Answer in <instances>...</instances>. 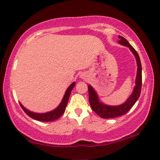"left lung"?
Listing matches in <instances>:
<instances>
[{
	"instance_id": "8db88e82",
	"label": "left lung",
	"mask_w": 160,
	"mask_h": 160,
	"mask_svg": "<svg viewBox=\"0 0 160 160\" xmlns=\"http://www.w3.org/2000/svg\"><path fill=\"white\" fill-rule=\"evenodd\" d=\"M118 38L120 39L118 42L122 45L129 47V49H131L132 53L135 55V58H136L138 65L136 81H135V87H134V90L132 91L131 96L128 98V100L124 104L118 105V106H108V105L100 102L98 95L93 89V87L90 85L88 86L89 99L91 108L99 116L105 119L116 118L127 113L132 107L135 103L136 102V101L140 96L142 89V65L140 57H139L138 53L135 51V49L130 45V43L124 37L119 36Z\"/></svg>"
}]
</instances>
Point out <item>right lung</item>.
Returning <instances> with one entry per match:
<instances>
[{
	"instance_id": "obj_1",
	"label": "right lung",
	"mask_w": 160,
	"mask_h": 160,
	"mask_svg": "<svg viewBox=\"0 0 160 160\" xmlns=\"http://www.w3.org/2000/svg\"><path fill=\"white\" fill-rule=\"evenodd\" d=\"M76 84V82H73L71 85L68 87V89H67L65 94L62 98V100L61 102V103L60 105L56 109H54L53 111H52L50 112H47V113H33V112L30 111L29 110L27 109L25 107H24L20 103V107L22 108V110L25 112V113L29 115L30 118H32L33 119H34L36 120H38V121H41V122H52L58 119L61 115H62L64 112L65 111V108L67 105L68 100H69V98L71 94V91H72L73 89V87Z\"/></svg>"
}]
</instances>
